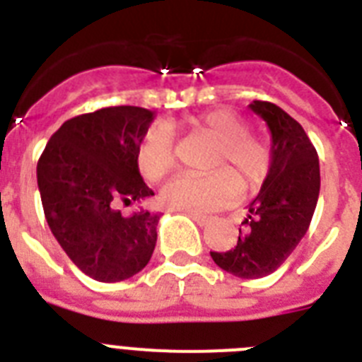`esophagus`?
I'll return each instance as SVG.
<instances>
[{"label": "esophagus", "mask_w": 362, "mask_h": 362, "mask_svg": "<svg viewBox=\"0 0 362 362\" xmlns=\"http://www.w3.org/2000/svg\"><path fill=\"white\" fill-rule=\"evenodd\" d=\"M188 216L196 221L199 226H206L209 223H212V217H209V216H201V214H188Z\"/></svg>", "instance_id": "obj_1"}]
</instances>
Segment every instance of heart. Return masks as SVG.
Here are the masks:
<instances>
[{
  "mask_svg": "<svg viewBox=\"0 0 362 362\" xmlns=\"http://www.w3.org/2000/svg\"><path fill=\"white\" fill-rule=\"evenodd\" d=\"M175 124L172 123L170 129ZM179 127L192 134L214 139L206 175H179L161 192L168 209L188 214L214 212L239 196V183L245 190H257L270 174L272 150L261 136L248 132V121L238 112L219 108L190 117ZM137 165L148 181H159L175 166L174 139L165 127H153L143 137L137 150Z\"/></svg>",
  "mask_w": 362,
  "mask_h": 362,
  "instance_id": "1",
  "label": "heart"
}]
</instances>
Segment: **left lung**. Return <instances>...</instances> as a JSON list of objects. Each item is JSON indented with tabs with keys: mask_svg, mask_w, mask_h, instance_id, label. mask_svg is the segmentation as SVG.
Wrapping results in <instances>:
<instances>
[{
	"mask_svg": "<svg viewBox=\"0 0 362 362\" xmlns=\"http://www.w3.org/2000/svg\"><path fill=\"white\" fill-rule=\"evenodd\" d=\"M250 110L270 129V174L248 204L238 246L210 252L217 267L241 279L270 276L288 259L305 238L321 188L317 152L303 127L268 101H252Z\"/></svg>",
	"mask_w": 362,
	"mask_h": 362,
	"instance_id": "8db88e82",
	"label": "left lung"
}]
</instances>
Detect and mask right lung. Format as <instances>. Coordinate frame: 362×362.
Wrapping results in <instances>:
<instances>
[{
    "label": "right lung",
    "mask_w": 362,
    "mask_h": 362,
    "mask_svg": "<svg viewBox=\"0 0 362 362\" xmlns=\"http://www.w3.org/2000/svg\"><path fill=\"white\" fill-rule=\"evenodd\" d=\"M141 107H108L65 121L40 161L37 187L50 232L83 274L101 283L136 276L158 241L159 214L139 206L153 192L143 181L137 150L153 121Z\"/></svg>",
    "instance_id": "obj_1"
}]
</instances>
